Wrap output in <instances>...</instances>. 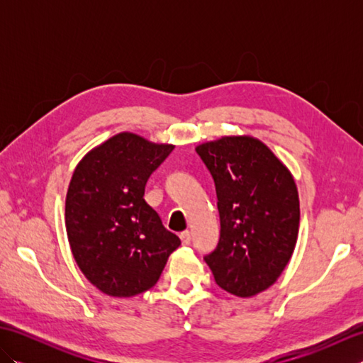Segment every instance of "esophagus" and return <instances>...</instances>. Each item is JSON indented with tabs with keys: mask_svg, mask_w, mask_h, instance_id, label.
I'll list each match as a JSON object with an SVG mask.
<instances>
[{
	"mask_svg": "<svg viewBox=\"0 0 363 363\" xmlns=\"http://www.w3.org/2000/svg\"><path fill=\"white\" fill-rule=\"evenodd\" d=\"M179 237H181V242H182V245H190L191 235H190L189 230H184V233H181V234H179Z\"/></svg>",
	"mask_w": 363,
	"mask_h": 363,
	"instance_id": "1",
	"label": "esophagus"
}]
</instances>
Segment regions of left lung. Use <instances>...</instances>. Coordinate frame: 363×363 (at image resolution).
Listing matches in <instances>:
<instances>
[{
	"instance_id": "1",
	"label": "left lung",
	"mask_w": 363,
	"mask_h": 363,
	"mask_svg": "<svg viewBox=\"0 0 363 363\" xmlns=\"http://www.w3.org/2000/svg\"><path fill=\"white\" fill-rule=\"evenodd\" d=\"M213 177L220 242L204 260L215 282L250 298L276 282L295 251L299 198L290 169L259 138L226 135L196 146Z\"/></svg>"
}]
</instances>
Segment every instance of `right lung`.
I'll use <instances>...</instances> for the list:
<instances>
[{
	"mask_svg": "<svg viewBox=\"0 0 363 363\" xmlns=\"http://www.w3.org/2000/svg\"><path fill=\"white\" fill-rule=\"evenodd\" d=\"M174 145L120 133L76 165L65 198V228L73 257L98 290L130 298L154 287L179 237L145 201L151 173Z\"/></svg>",
	"mask_w": 363,
	"mask_h": 363,
	"instance_id": "obj_1",
	"label": "right lung"
}]
</instances>
